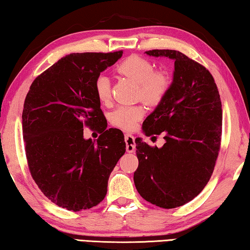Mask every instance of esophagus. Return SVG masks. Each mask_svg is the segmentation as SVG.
<instances>
[{
    "mask_svg": "<svg viewBox=\"0 0 250 250\" xmlns=\"http://www.w3.org/2000/svg\"><path fill=\"white\" fill-rule=\"evenodd\" d=\"M125 150L128 153H132L135 150V142H134V137L129 133L125 135Z\"/></svg>",
    "mask_w": 250,
    "mask_h": 250,
    "instance_id": "1",
    "label": "esophagus"
}]
</instances>
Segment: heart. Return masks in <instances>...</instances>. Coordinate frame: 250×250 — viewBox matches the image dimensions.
Returning a JSON list of instances; mask_svg holds the SVG:
<instances>
[{
	"label": "heart",
	"mask_w": 250,
	"mask_h": 250,
	"mask_svg": "<svg viewBox=\"0 0 250 250\" xmlns=\"http://www.w3.org/2000/svg\"><path fill=\"white\" fill-rule=\"evenodd\" d=\"M118 71L138 83L139 95L150 104H158L167 94L171 79L166 71L154 70L150 61L140 56H130L118 66ZM95 91L101 103H108L111 98V87L108 76L99 75L95 80ZM146 113L142 104L120 105L112 111L110 120L112 125L124 130H133Z\"/></svg>",
	"instance_id": "b5f03b06"
}]
</instances>
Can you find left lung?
Segmentation results:
<instances>
[{
	"instance_id": "1",
	"label": "left lung",
	"mask_w": 250,
	"mask_h": 250,
	"mask_svg": "<svg viewBox=\"0 0 250 250\" xmlns=\"http://www.w3.org/2000/svg\"><path fill=\"white\" fill-rule=\"evenodd\" d=\"M174 61L166 97L142 125L146 135L164 134L162 147L135 139L139 167L133 181L139 194L162 208L192 201L213 174L222 137V101L204 66L172 49L146 52Z\"/></svg>"
}]
</instances>
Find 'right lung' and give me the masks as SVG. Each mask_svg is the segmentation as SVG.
Instances as JSON below:
<instances>
[{
    "label": "right lung",
    "mask_w": 250,
    "mask_h": 250,
    "mask_svg": "<svg viewBox=\"0 0 250 250\" xmlns=\"http://www.w3.org/2000/svg\"><path fill=\"white\" fill-rule=\"evenodd\" d=\"M124 52L66 55L34 80L24 103L23 138L32 177L44 195L73 211L107 194L110 173L125 152L124 133L107 129L95 80ZM104 134L92 142L83 125Z\"/></svg>",
    "instance_id": "add662e5"
}]
</instances>
